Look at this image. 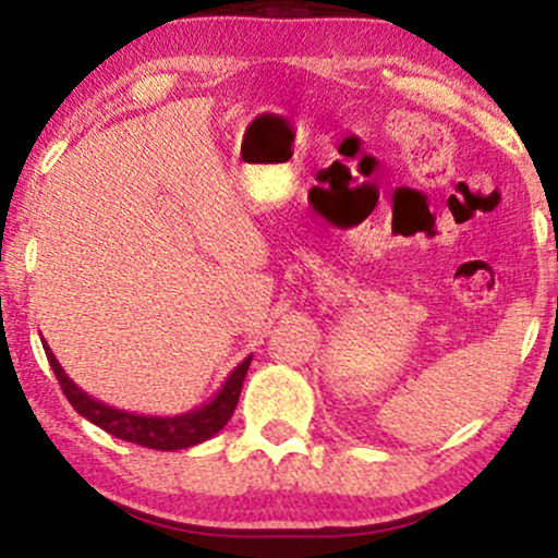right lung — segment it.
Wrapping results in <instances>:
<instances>
[{
    "instance_id": "1",
    "label": "right lung",
    "mask_w": 558,
    "mask_h": 558,
    "mask_svg": "<svg viewBox=\"0 0 558 558\" xmlns=\"http://www.w3.org/2000/svg\"><path fill=\"white\" fill-rule=\"evenodd\" d=\"M41 343L44 351H47L49 364H52L57 380H60L62 393L68 396V401L73 403V409L81 417L94 422L96 427L114 435V438L146 448H157V451H181V448L204 444V440H209L213 435L220 433L222 427L228 425V420L233 417L235 403H239L243 388V377H246L248 364H252V356H246V360L228 375V380L222 383L217 396H213V401L194 409V412L175 414V417H151V414L123 412V409L107 407L105 401H96L94 396H88L86 390H81L73 380H70L65 369L60 367V362H57V356L52 354V349L47 345V341Z\"/></svg>"
}]
</instances>
